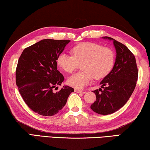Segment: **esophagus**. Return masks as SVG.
<instances>
[{
	"instance_id": "1",
	"label": "esophagus",
	"mask_w": 150,
	"mask_h": 150,
	"mask_svg": "<svg viewBox=\"0 0 150 150\" xmlns=\"http://www.w3.org/2000/svg\"><path fill=\"white\" fill-rule=\"evenodd\" d=\"M74 91L76 92H77V93H80V94H85V93H86L84 91H82V90H78V89H75Z\"/></svg>"
}]
</instances>
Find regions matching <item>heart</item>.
Masks as SVG:
<instances>
[{"mask_svg": "<svg viewBox=\"0 0 150 150\" xmlns=\"http://www.w3.org/2000/svg\"><path fill=\"white\" fill-rule=\"evenodd\" d=\"M73 56L61 53L58 56L57 64L67 73H72L83 63V71L68 78V84L76 89H82L93 78L101 79L111 70L114 63V53L112 49L102 47L94 42H83L72 49Z\"/></svg>", "mask_w": 150, "mask_h": 150, "instance_id": "1", "label": "heart"}]
</instances>
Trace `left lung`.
<instances>
[{"mask_svg":"<svg viewBox=\"0 0 150 150\" xmlns=\"http://www.w3.org/2000/svg\"><path fill=\"white\" fill-rule=\"evenodd\" d=\"M102 38L113 41L116 59L112 70L100 84L104 89L93 91L96 101L90 108L97 114L108 115L123 107L130 98L136 87L138 70L135 56L127 46L108 36Z\"/></svg>","mask_w":150,"mask_h":150,"instance_id":"1","label":"left lung"}]
</instances>
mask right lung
I'll return each instance as SVG.
<instances>
[{
  "mask_svg": "<svg viewBox=\"0 0 150 150\" xmlns=\"http://www.w3.org/2000/svg\"><path fill=\"white\" fill-rule=\"evenodd\" d=\"M70 42L44 39L22 52L16 70V83L24 101L44 116H52L64 106L72 88L64 86L54 92L64 78L57 70L58 56Z\"/></svg>",
  "mask_w": 150,
  "mask_h": 150,
  "instance_id": "1",
  "label": "right lung"
}]
</instances>
